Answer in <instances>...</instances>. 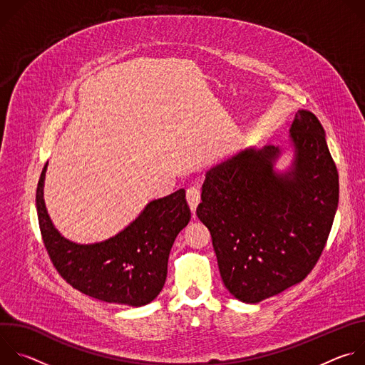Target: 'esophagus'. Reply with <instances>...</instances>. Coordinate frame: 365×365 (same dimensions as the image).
I'll list each match as a JSON object with an SVG mask.
<instances>
[{"label":"esophagus","mask_w":365,"mask_h":365,"mask_svg":"<svg viewBox=\"0 0 365 365\" xmlns=\"http://www.w3.org/2000/svg\"><path fill=\"white\" fill-rule=\"evenodd\" d=\"M186 200H187V203L190 206V211L195 214L196 206L200 202V190L196 186L187 187V190H186Z\"/></svg>","instance_id":"esophagus-1"}]
</instances>
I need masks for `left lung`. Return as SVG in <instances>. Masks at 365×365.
Masks as SVG:
<instances>
[{"label": "left lung", "mask_w": 365, "mask_h": 365, "mask_svg": "<svg viewBox=\"0 0 365 365\" xmlns=\"http://www.w3.org/2000/svg\"><path fill=\"white\" fill-rule=\"evenodd\" d=\"M294 160L274 172L282 150L248 148L206 173L197 218L212 237L225 287L257 303L300 283L327 245L339 199L338 170L315 114L290 128Z\"/></svg>", "instance_id": "1"}]
</instances>
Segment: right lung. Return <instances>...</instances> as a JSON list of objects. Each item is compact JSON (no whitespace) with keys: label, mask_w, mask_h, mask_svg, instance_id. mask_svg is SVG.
I'll use <instances>...</instances> for the list:
<instances>
[{"label":"right lung","mask_w":365,"mask_h":365,"mask_svg":"<svg viewBox=\"0 0 365 365\" xmlns=\"http://www.w3.org/2000/svg\"><path fill=\"white\" fill-rule=\"evenodd\" d=\"M44 165L36 207L41 238L59 274L76 290L102 302L144 306L158 297L168 276V259L178 234L190 221L185 189L151 200L115 237L95 244H76L51 224L43 187Z\"/></svg>","instance_id":"obj_1"}]
</instances>
